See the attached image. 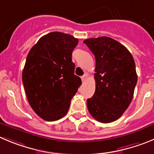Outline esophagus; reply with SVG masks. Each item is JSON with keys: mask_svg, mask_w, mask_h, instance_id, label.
<instances>
[{"mask_svg": "<svg viewBox=\"0 0 154 154\" xmlns=\"http://www.w3.org/2000/svg\"><path fill=\"white\" fill-rule=\"evenodd\" d=\"M87 74H84V76H82V77H81V80H82V81H83V82L85 81V80H87Z\"/></svg>", "mask_w": 154, "mask_h": 154, "instance_id": "obj_1", "label": "esophagus"}]
</instances>
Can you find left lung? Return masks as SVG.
<instances>
[{
	"label": "left lung",
	"mask_w": 154,
	"mask_h": 154,
	"mask_svg": "<svg viewBox=\"0 0 154 154\" xmlns=\"http://www.w3.org/2000/svg\"><path fill=\"white\" fill-rule=\"evenodd\" d=\"M84 42L96 58V90L87 100V109L100 122H112L122 116L133 99L137 81L134 60L122 44L109 37Z\"/></svg>",
	"instance_id": "8db88e82"
}]
</instances>
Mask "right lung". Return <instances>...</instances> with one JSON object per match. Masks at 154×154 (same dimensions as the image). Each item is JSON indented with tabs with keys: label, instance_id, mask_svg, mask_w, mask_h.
Masks as SVG:
<instances>
[{
	"label": "right lung",
	"instance_id": "obj_1",
	"mask_svg": "<svg viewBox=\"0 0 154 154\" xmlns=\"http://www.w3.org/2000/svg\"><path fill=\"white\" fill-rule=\"evenodd\" d=\"M77 44L72 35L52 32L40 38L27 55L23 83L30 106L44 120L64 117L81 85L71 58Z\"/></svg>",
	"mask_w": 154,
	"mask_h": 154
}]
</instances>
